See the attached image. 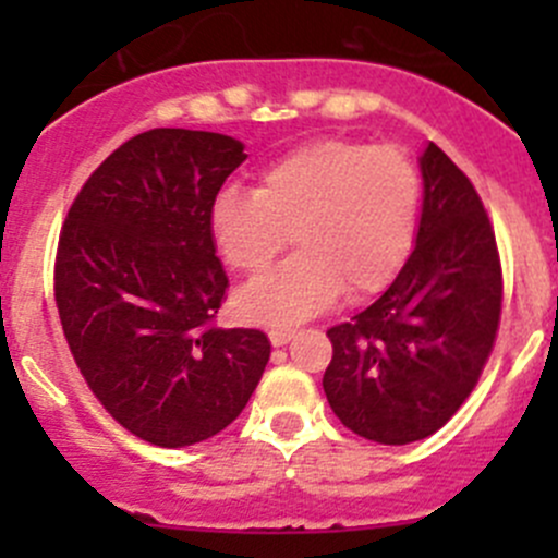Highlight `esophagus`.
<instances>
[{
    "label": "esophagus",
    "mask_w": 558,
    "mask_h": 558,
    "mask_svg": "<svg viewBox=\"0 0 558 558\" xmlns=\"http://www.w3.org/2000/svg\"><path fill=\"white\" fill-rule=\"evenodd\" d=\"M294 335H296L294 329H272L269 331V342H272L275 348H280V345H286V342L294 340Z\"/></svg>",
    "instance_id": "obj_1"
}]
</instances>
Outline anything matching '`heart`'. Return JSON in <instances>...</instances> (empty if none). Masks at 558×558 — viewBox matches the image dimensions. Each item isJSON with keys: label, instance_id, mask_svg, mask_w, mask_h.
I'll return each mask as SVG.
<instances>
[{"label": "heart", "instance_id": "b5f03b06", "mask_svg": "<svg viewBox=\"0 0 558 558\" xmlns=\"http://www.w3.org/2000/svg\"><path fill=\"white\" fill-rule=\"evenodd\" d=\"M418 205V170L391 145L320 137L269 161L253 191L216 196L213 240L247 275L267 269L291 234L300 253L243 286L234 307L256 324H300L340 291L348 300L380 291L413 245Z\"/></svg>", "mask_w": 558, "mask_h": 558}]
</instances>
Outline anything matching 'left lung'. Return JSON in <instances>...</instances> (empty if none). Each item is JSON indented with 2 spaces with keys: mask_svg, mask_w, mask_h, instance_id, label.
<instances>
[{
  "mask_svg": "<svg viewBox=\"0 0 558 558\" xmlns=\"http://www.w3.org/2000/svg\"><path fill=\"white\" fill-rule=\"evenodd\" d=\"M415 247L369 307L331 326L324 391L337 418L380 446H408L451 421L492 353L502 269L483 202L429 143L418 159Z\"/></svg>",
  "mask_w": 558,
  "mask_h": 558,
  "instance_id": "1",
  "label": "left lung"
}]
</instances>
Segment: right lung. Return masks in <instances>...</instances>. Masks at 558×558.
Returning a JSON list of instances; mask_svg holds the SVG:
<instances>
[{"mask_svg":"<svg viewBox=\"0 0 558 558\" xmlns=\"http://www.w3.org/2000/svg\"><path fill=\"white\" fill-rule=\"evenodd\" d=\"M194 129L137 134L86 180L59 238L56 307L88 388L140 440L185 448L227 429L269 362L258 329H216L229 278L210 207L247 159Z\"/></svg>","mask_w":558,"mask_h":558,"instance_id":"add662e5","label":"right lung"}]
</instances>
